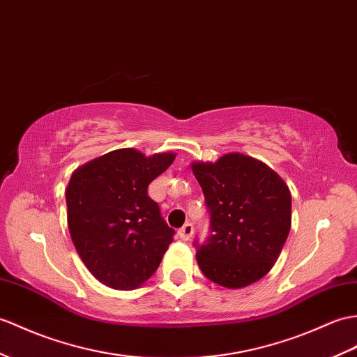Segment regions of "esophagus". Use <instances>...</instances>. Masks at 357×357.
Instances as JSON below:
<instances>
[{"instance_id":"34e87169","label":"esophagus","mask_w":357,"mask_h":357,"mask_svg":"<svg viewBox=\"0 0 357 357\" xmlns=\"http://www.w3.org/2000/svg\"><path fill=\"white\" fill-rule=\"evenodd\" d=\"M178 236L181 237V240H184V242L190 240V237L193 236V225H192V223H185V225L178 231Z\"/></svg>"}]
</instances>
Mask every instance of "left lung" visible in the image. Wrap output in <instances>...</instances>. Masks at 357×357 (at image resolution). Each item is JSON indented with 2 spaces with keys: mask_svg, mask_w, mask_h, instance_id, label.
I'll return each instance as SVG.
<instances>
[{
  "mask_svg": "<svg viewBox=\"0 0 357 357\" xmlns=\"http://www.w3.org/2000/svg\"><path fill=\"white\" fill-rule=\"evenodd\" d=\"M211 216V236L197 248L204 275L228 289L246 287L272 269L292 223V197L269 165L243 153L192 162Z\"/></svg>",
  "mask_w": 357,
  "mask_h": 357,
  "instance_id": "obj_1",
  "label": "left lung"
}]
</instances>
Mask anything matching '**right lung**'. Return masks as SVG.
Wrapping results in <instances>:
<instances>
[{"label":"right lung","mask_w":357,"mask_h":357,"mask_svg":"<svg viewBox=\"0 0 357 357\" xmlns=\"http://www.w3.org/2000/svg\"><path fill=\"white\" fill-rule=\"evenodd\" d=\"M117 149L74 170L66 187L68 229L88 271L107 287L132 291L151 278L173 240L147 187L175 160Z\"/></svg>","instance_id":"right-lung-1"}]
</instances>
